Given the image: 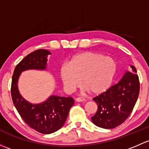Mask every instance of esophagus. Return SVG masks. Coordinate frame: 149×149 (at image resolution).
<instances>
[{"label":"esophagus","mask_w":149,"mask_h":149,"mask_svg":"<svg viewBox=\"0 0 149 149\" xmlns=\"http://www.w3.org/2000/svg\"><path fill=\"white\" fill-rule=\"evenodd\" d=\"M76 101H77V102H84V101H86V99L85 98H82V97H79V98H76Z\"/></svg>","instance_id":"esophagus-1"}]
</instances>
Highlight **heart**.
I'll return each instance as SVG.
<instances>
[{
	"mask_svg": "<svg viewBox=\"0 0 149 149\" xmlns=\"http://www.w3.org/2000/svg\"><path fill=\"white\" fill-rule=\"evenodd\" d=\"M117 70L113 58L100 53L85 51L73 56L63 64L60 76L64 87L73 91L80 84L92 94H100L111 85Z\"/></svg>",
	"mask_w": 149,
	"mask_h": 149,
	"instance_id": "1",
	"label": "heart"
}]
</instances>
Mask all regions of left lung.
<instances>
[{"instance_id":"8db88e82","label":"left lung","mask_w":149,"mask_h":149,"mask_svg":"<svg viewBox=\"0 0 149 149\" xmlns=\"http://www.w3.org/2000/svg\"><path fill=\"white\" fill-rule=\"evenodd\" d=\"M132 71H126L118 84L93 98L98 105L96 113L91 117L92 122L106 129L118 126L132 112L140 91L136 69L131 65Z\"/></svg>"}]
</instances>
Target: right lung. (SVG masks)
<instances>
[{
  "label": "right lung",
  "mask_w": 149,
  "mask_h": 149,
  "mask_svg": "<svg viewBox=\"0 0 149 149\" xmlns=\"http://www.w3.org/2000/svg\"><path fill=\"white\" fill-rule=\"evenodd\" d=\"M50 54L47 50L38 49L26 56L15 67L11 84L13 102L22 119L29 127L43 134L56 132L63 126L74 100L71 97L52 95L46 101L34 104L21 95L18 81L25 70H46L47 57Z\"/></svg>",
  "instance_id": "add662e5"
}]
</instances>
